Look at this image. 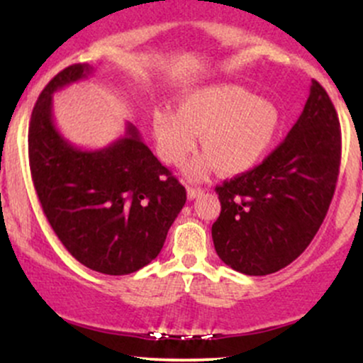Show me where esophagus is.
I'll return each instance as SVG.
<instances>
[{
	"instance_id": "34e87169",
	"label": "esophagus",
	"mask_w": 363,
	"mask_h": 363,
	"mask_svg": "<svg viewBox=\"0 0 363 363\" xmlns=\"http://www.w3.org/2000/svg\"><path fill=\"white\" fill-rule=\"evenodd\" d=\"M205 191L201 189V187H194V186H187V198L189 199H194V198H199Z\"/></svg>"
}]
</instances>
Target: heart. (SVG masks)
I'll return each mask as SVG.
<instances>
[{
    "label": "heart",
    "mask_w": 363,
    "mask_h": 363,
    "mask_svg": "<svg viewBox=\"0 0 363 363\" xmlns=\"http://www.w3.org/2000/svg\"><path fill=\"white\" fill-rule=\"evenodd\" d=\"M157 152L164 162L179 165L196 147L205 155L187 165L189 177L216 169L222 176H239L259 164L280 129V112L273 102L256 97L234 83L191 90L179 101V111L157 109L152 114Z\"/></svg>",
    "instance_id": "heart-1"
}]
</instances>
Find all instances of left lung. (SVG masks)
Listing matches in <instances>:
<instances>
[{
	"label": "left lung",
	"instance_id": "1",
	"mask_svg": "<svg viewBox=\"0 0 363 363\" xmlns=\"http://www.w3.org/2000/svg\"><path fill=\"white\" fill-rule=\"evenodd\" d=\"M341 129L326 90L312 80L301 118L252 170L216 186L211 227L225 264L249 277L280 272L318 234L338 181Z\"/></svg>",
	"mask_w": 363,
	"mask_h": 363
}]
</instances>
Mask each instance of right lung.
I'll use <instances>...</instances> for the list:
<instances>
[{
  "mask_svg": "<svg viewBox=\"0 0 363 363\" xmlns=\"http://www.w3.org/2000/svg\"><path fill=\"white\" fill-rule=\"evenodd\" d=\"M72 65L45 85L28 126V162L54 234L77 261L104 274H129L158 256L186 189L157 160L138 129L101 150L73 147L54 126L52 94L83 80Z\"/></svg>",
  "mask_w": 363,
  "mask_h": 363,
  "instance_id": "1",
  "label": "right lung"
}]
</instances>
